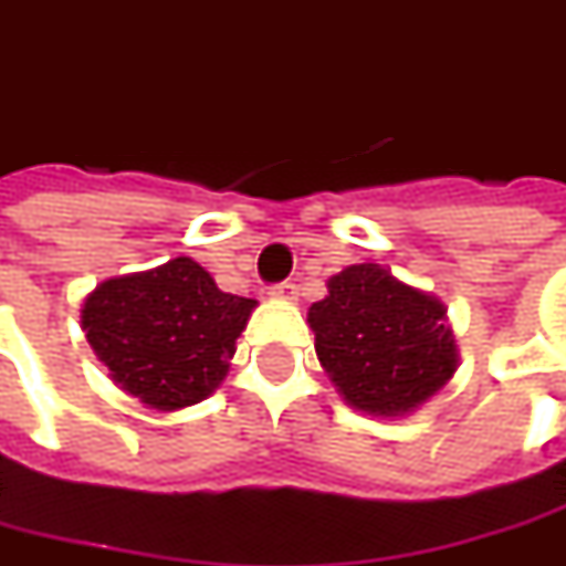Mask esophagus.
<instances>
[{"label":"esophagus","mask_w":566,"mask_h":566,"mask_svg":"<svg viewBox=\"0 0 566 566\" xmlns=\"http://www.w3.org/2000/svg\"><path fill=\"white\" fill-rule=\"evenodd\" d=\"M269 294H272L275 301H294V297H297V287L291 282H282L275 284V287H269Z\"/></svg>","instance_id":"1"}]
</instances>
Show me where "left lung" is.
Instances as JSON below:
<instances>
[{
  "mask_svg": "<svg viewBox=\"0 0 566 566\" xmlns=\"http://www.w3.org/2000/svg\"><path fill=\"white\" fill-rule=\"evenodd\" d=\"M310 306L316 357L347 407L366 417L417 413L454 379L460 350L448 306L379 263L332 275Z\"/></svg>",
  "mask_w": 566,
  "mask_h": 566,
  "instance_id": "left-lung-1",
  "label": "left lung"
}]
</instances>
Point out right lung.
Listing matches in <instances>:
<instances>
[{
    "mask_svg": "<svg viewBox=\"0 0 566 566\" xmlns=\"http://www.w3.org/2000/svg\"><path fill=\"white\" fill-rule=\"evenodd\" d=\"M253 310L256 301L224 294L197 260L175 256L96 284L81 328L125 395L175 413L222 385Z\"/></svg>",
    "mask_w": 566,
    "mask_h": 566,
    "instance_id": "obj_1",
    "label": "right lung"
}]
</instances>
